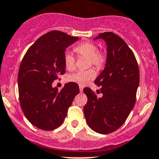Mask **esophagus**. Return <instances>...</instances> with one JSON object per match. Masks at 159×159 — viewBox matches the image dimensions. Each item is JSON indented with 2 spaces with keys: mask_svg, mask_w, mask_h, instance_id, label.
<instances>
[{
  "mask_svg": "<svg viewBox=\"0 0 159 159\" xmlns=\"http://www.w3.org/2000/svg\"><path fill=\"white\" fill-rule=\"evenodd\" d=\"M79 89H80V91H81V92H82V91H83V87H82V86H79Z\"/></svg>",
  "mask_w": 159,
  "mask_h": 159,
  "instance_id": "esophagus-1",
  "label": "esophagus"
}]
</instances>
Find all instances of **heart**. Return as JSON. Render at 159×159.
Returning a JSON list of instances; mask_svg holds the SVG:
<instances>
[{"label": "heart", "instance_id": "obj_1", "mask_svg": "<svg viewBox=\"0 0 159 159\" xmlns=\"http://www.w3.org/2000/svg\"><path fill=\"white\" fill-rule=\"evenodd\" d=\"M74 51L79 56L89 57V65H94L96 68H101L103 67L105 62V54L98 51V47L95 44L90 41H85L78 44L74 48ZM64 62L65 68L68 70L74 69L75 65V58L69 52H65L64 56ZM95 77V71L93 69L87 70H78L75 73L69 75L68 78L70 81L78 83L80 85H84L90 80Z\"/></svg>", "mask_w": 159, "mask_h": 159}]
</instances>
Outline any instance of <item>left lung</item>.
Returning a JSON list of instances; mask_svg holds the SVG:
<instances>
[{
	"mask_svg": "<svg viewBox=\"0 0 159 159\" xmlns=\"http://www.w3.org/2000/svg\"><path fill=\"white\" fill-rule=\"evenodd\" d=\"M102 38L107 44L105 69L94 84L101 87L98 98L91 89L83 91L88 97L84 107L86 121L93 131L109 134L119 129L129 117L135 104L139 85L137 61L125 41L112 32H105L94 40Z\"/></svg>",
	"mask_w": 159,
	"mask_h": 159,
	"instance_id": "obj_1",
	"label": "left lung"
}]
</instances>
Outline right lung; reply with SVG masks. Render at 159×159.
<instances>
[{
  "instance_id": "obj_1",
  "label": "right lung",
  "mask_w": 159,
  "mask_h": 159,
  "mask_svg": "<svg viewBox=\"0 0 159 159\" xmlns=\"http://www.w3.org/2000/svg\"><path fill=\"white\" fill-rule=\"evenodd\" d=\"M59 30H51L28 48L19 68L18 93L21 109L35 127L45 131L63 123L68 108L79 93L78 84L68 82L61 91L52 83L65 73V49L77 41Z\"/></svg>"
}]
</instances>
